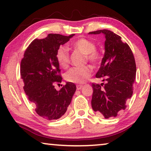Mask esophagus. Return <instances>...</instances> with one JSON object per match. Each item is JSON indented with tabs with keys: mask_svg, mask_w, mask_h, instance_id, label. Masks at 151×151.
I'll use <instances>...</instances> for the list:
<instances>
[{
	"mask_svg": "<svg viewBox=\"0 0 151 151\" xmlns=\"http://www.w3.org/2000/svg\"><path fill=\"white\" fill-rule=\"evenodd\" d=\"M82 88H83L82 85H77V86H76V89H77L78 90H81V89Z\"/></svg>",
	"mask_w": 151,
	"mask_h": 151,
	"instance_id": "34e87169",
	"label": "esophagus"
}]
</instances>
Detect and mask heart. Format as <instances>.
<instances>
[{
    "instance_id": "obj_1",
    "label": "heart",
    "mask_w": 151,
    "mask_h": 151,
    "mask_svg": "<svg viewBox=\"0 0 151 151\" xmlns=\"http://www.w3.org/2000/svg\"><path fill=\"white\" fill-rule=\"evenodd\" d=\"M71 47L85 55L88 61L93 64H97L101 59V55L96 50V44L91 40L81 38L74 42ZM56 59L58 64L63 68L68 67L70 63V54L66 46H61L56 52ZM92 69L89 65L77 68H72L65 74V79L74 83L81 84L87 81L92 74Z\"/></svg>"
}]
</instances>
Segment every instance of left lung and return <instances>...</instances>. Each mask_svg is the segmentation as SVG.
<instances>
[{
    "label": "left lung",
    "mask_w": 151,
    "mask_h": 151,
    "mask_svg": "<svg viewBox=\"0 0 151 151\" xmlns=\"http://www.w3.org/2000/svg\"><path fill=\"white\" fill-rule=\"evenodd\" d=\"M105 36V54L96 78L105 83H92V107L105 118L116 117L118 111L126 109V102L133 94L136 75V64L132 50L121 37L107 29L89 33Z\"/></svg>",
    "instance_id": "obj_1"
}]
</instances>
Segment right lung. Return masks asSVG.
Listing matches in <instances>:
<instances>
[{
  "label": "right lung",
  "instance_id": "right-lung-1",
  "mask_svg": "<svg viewBox=\"0 0 151 151\" xmlns=\"http://www.w3.org/2000/svg\"><path fill=\"white\" fill-rule=\"evenodd\" d=\"M74 35L50 33L44 39H35L21 61L20 75L25 94L35 105L36 113L46 120H57L64 115L76 91V86L70 82L59 91L55 88V85L62 81L57 50Z\"/></svg>",
  "mask_w": 151,
  "mask_h": 151
}]
</instances>
